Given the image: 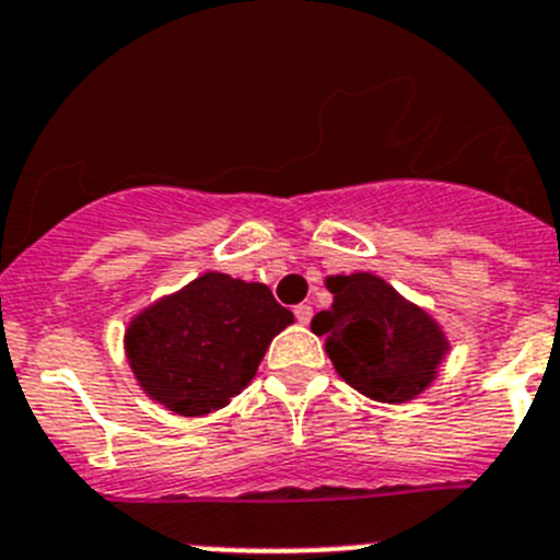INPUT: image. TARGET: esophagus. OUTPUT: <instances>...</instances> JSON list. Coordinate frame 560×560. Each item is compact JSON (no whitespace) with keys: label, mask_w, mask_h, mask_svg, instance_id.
<instances>
[{"label":"esophagus","mask_w":560,"mask_h":560,"mask_svg":"<svg viewBox=\"0 0 560 560\" xmlns=\"http://www.w3.org/2000/svg\"><path fill=\"white\" fill-rule=\"evenodd\" d=\"M294 316H296V322H300V325H307V322H311V316H314V307L302 302V305L294 307Z\"/></svg>","instance_id":"1"}]
</instances>
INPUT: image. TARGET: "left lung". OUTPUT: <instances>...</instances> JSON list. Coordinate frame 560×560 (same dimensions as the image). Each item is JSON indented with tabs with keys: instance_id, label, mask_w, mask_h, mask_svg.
Segmentation results:
<instances>
[{
	"instance_id": "1",
	"label": "left lung",
	"mask_w": 560,
	"mask_h": 560,
	"mask_svg": "<svg viewBox=\"0 0 560 560\" xmlns=\"http://www.w3.org/2000/svg\"><path fill=\"white\" fill-rule=\"evenodd\" d=\"M332 305L319 311L311 330L341 381L377 402H410L433 386L450 341L439 322L405 300L372 271L330 275Z\"/></svg>"
}]
</instances>
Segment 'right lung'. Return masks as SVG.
Here are the masks:
<instances>
[{
	"mask_svg": "<svg viewBox=\"0 0 560 560\" xmlns=\"http://www.w3.org/2000/svg\"><path fill=\"white\" fill-rule=\"evenodd\" d=\"M291 322L269 285L205 271L132 316L127 363L147 397L179 417H205L249 386L271 338Z\"/></svg>",
	"mask_w": 560,
	"mask_h": 560,
	"instance_id": "add662e5",
	"label": "right lung"
}]
</instances>
